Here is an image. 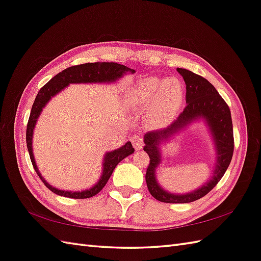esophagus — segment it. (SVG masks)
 I'll return each instance as SVG.
<instances>
[{
	"mask_svg": "<svg viewBox=\"0 0 261 261\" xmlns=\"http://www.w3.org/2000/svg\"><path fill=\"white\" fill-rule=\"evenodd\" d=\"M132 144H133L134 148H135L136 150H140L141 148L144 147L143 137H141L140 135H137V134H135V135L132 137Z\"/></svg>",
	"mask_w": 261,
	"mask_h": 261,
	"instance_id": "34e87169",
	"label": "esophagus"
}]
</instances>
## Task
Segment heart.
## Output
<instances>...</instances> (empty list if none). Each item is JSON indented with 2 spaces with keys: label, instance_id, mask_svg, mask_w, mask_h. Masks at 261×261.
I'll return each mask as SVG.
<instances>
[{
  "label": "heart",
  "instance_id": "b5f03b06",
  "mask_svg": "<svg viewBox=\"0 0 261 261\" xmlns=\"http://www.w3.org/2000/svg\"><path fill=\"white\" fill-rule=\"evenodd\" d=\"M183 96V85L177 78L161 80L159 77H150L137 84L132 93L130 105L143 107L154 98L149 110L148 120L153 125H162L175 115Z\"/></svg>",
  "mask_w": 261,
  "mask_h": 261
}]
</instances>
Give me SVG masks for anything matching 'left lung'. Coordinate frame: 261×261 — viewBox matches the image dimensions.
<instances>
[{
	"label": "left lung",
	"instance_id": "left-lung-1",
	"mask_svg": "<svg viewBox=\"0 0 261 261\" xmlns=\"http://www.w3.org/2000/svg\"><path fill=\"white\" fill-rule=\"evenodd\" d=\"M177 72L183 76L186 84V107L169 127L149 132L144 137V150L150 158L146 172L147 187L156 200L168 203L192 202L206 196L224 175L234 151L232 117L226 102L206 78L185 68H177ZM200 117L206 120L216 144L217 163L214 176L207 185L192 193L174 195L165 192L155 178V169L161 162L159 146L179 129Z\"/></svg>",
	"mask_w": 261,
	"mask_h": 261
}]
</instances>
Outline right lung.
Wrapping results in <instances>:
<instances>
[{"label":"right lung","instance_id":"add662e5","mask_svg":"<svg viewBox=\"0 0 261 261\" xmlns=\"http://www.w3.org/2000/svg\"><path fill=\"white\" fill-rule=\"evenodd\" d=\"M130 72L132 74L135 73V70L125 66L117 64L113 62H96V63H85V64L70 66L61 73L55 75L52 80L46 83L42 88L39 90L35 102L31 108L30 116L27 124V132H26V141H27V148L31 163L35 171L37 172L38 176L43 181V184L48 187L51 192L54 194L68 197V198L74 199H85L90 198L92 196H96L102 188L106 186L110 176L115 169L116 165L120 163L124 158L132 154L135 150H134L130 141L126 143L121 148L113 150L111 152H108L105 155L103 161V172L98 183L93 187L87 189L83 192H68V191H61V189L55 188L51 186L48 181H46L39 172L37 164L33 153V134L35 129V125L37 123V118L40 115L42 109L44 106L48 103L49 100L54 97L55 94L59 93L61 90L65 88L69 84H81V83H111L115 82L118 78H121L124 74Z\"/></svg>","mask_w":261,"mask_h":261}]
</instances>
